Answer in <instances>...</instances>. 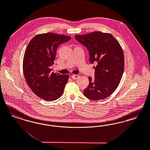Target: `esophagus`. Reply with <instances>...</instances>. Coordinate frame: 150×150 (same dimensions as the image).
Returning <instances> with one entry per match:
<instances>
[{
  "label": "esophagus",
  "mask_w": 150,
  "mask_h": 150,
  "mask_svg": "<svg viewBox=\"0 0 150 150\" xmlns=\"http://www.w3.org/2000/svg\"><path fill=\"white\" fill-rule=\"evenodd\" d=\"M71 77L72 79H76L79 77V76L78 75H71Z\"/></svg>",
  "instance_id": "1"
}]
</instances>
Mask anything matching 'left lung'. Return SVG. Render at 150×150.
<instances>
[{
    "instance_id": "obj_1",
    "label": "left lung",
    "mask_w": 150,
    "mask_h": 150,
    "mask_svg": "<svg viewBox=\"0 0 150 150\" xmlns=\"http://www.w3.org/2000/svg\"><path fill=\"white\" fill-rule=\"evenodd\" d=\"M75 39L89 52V61L96 64L95 78L88 77L89 84L83 95L92 100L106 98L114 93L120 83L124 70L122 49L118 41L109 33L95 31L76 35Z\"/></svg>"
}]
</instances>
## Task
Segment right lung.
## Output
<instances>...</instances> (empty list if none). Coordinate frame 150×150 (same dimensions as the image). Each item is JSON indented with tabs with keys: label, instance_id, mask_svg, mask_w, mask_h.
Segmentation results:
<instances>
[{
	"label": "right lung",
	"instance_id": "right-lung-1",
	"mask_svg": "<svg viewBox=\"0 0 150 150\" xmlns=\"http://www.w3.org/2000/svg\"><path fill=\"white\" fill-rule=\"evenodd\" d=\"M70 36L47 33L34 36L26 47L23 59V73L31 91L47 101L62 96L69 75L51 72L58 46Z\"/></svg>",
	"mask_w": 150,
	"mask_h": 150
}]
</instances>
